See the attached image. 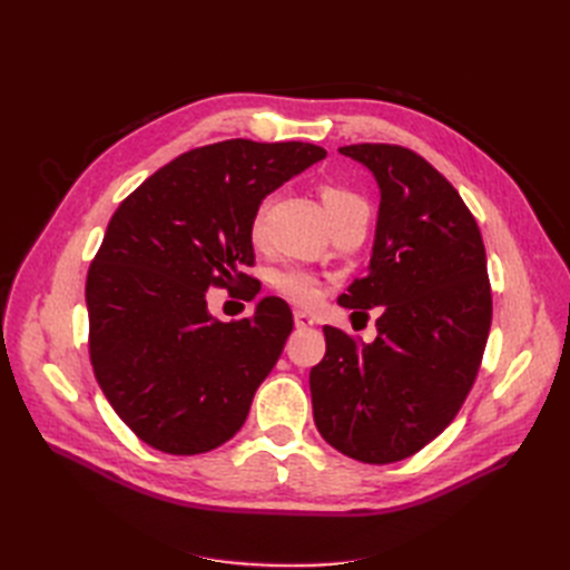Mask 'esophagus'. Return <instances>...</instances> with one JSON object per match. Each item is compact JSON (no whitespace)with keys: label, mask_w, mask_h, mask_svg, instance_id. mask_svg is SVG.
I'll use <instances>...</instances> for the list:
<instances>
[{"label":"esophagus","mask_w":570,"mask_h":570,"mask_svg":"<svg viewBox=\"0 0 570 570\" xmlns=\"http://www.w3.org/2000/svg\"><path fill=\"white\" fill-rule=\"evenodd\" d=\"M314 323H316V318H314L312 314L295 312V325H297V327H312Z\"/></svg>","instance_id":"esophagus-1"}]
</instances>
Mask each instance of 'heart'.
Segmentation results:
<instances>
[{
  "label": "heart",
  "instance_id": "heart-1",
  "mask_svg": "<svg viewBox=\"0 0 570 570\" xmlns=\"http://www.w3.org/2000/svg\"><path fill=\"white\" fill-rule=\"evenodd\" d=\"M321 202H323V209H325L327 218H331V223H335L337 218L347 216V214H354V212H366V202L361 199L354 189L337 185V183L321 185ZM262 216H264V209H258L254 216V223H252L254 237H258V233H262ZM273 283L289 302H295V304L308 306V304H314L321 295L314 275L304 268H297V266L275 273Z\"/></svg>",
  "mask_w": 570,
  "mask_h": 570
}]
</instances>
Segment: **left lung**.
I'll return each instance as SVG.
<instances>
[{
    "instance_id": "obj_1",
    "label": "left lung",
    "mask_w": 570,
    "mask_h": 570,
    "mask_svg": "<svg viewBox=\"0 0 570 570\" xmlns=\"http://www.w3.org/2000/svg\"><path fill=\"white\" fill-rule=\"evenodd\" d=\"M381 193L368 271L337 304L366 316L373 342L325 325V356L308 373L323 440L364 463L402 461L454 421L492 323L488 256L452 183L419 154L350 145Z\"/></svg>"
}]
</instances>
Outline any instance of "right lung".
Here are the masks:
<instances>
[{"mask_svg": "<svg viewBox=\"0 0 570 570\" xmlns=\"http://www.w3.org/2000/svg\"><path fill=\"white\" fill-rule=\"evenodd\" d=\"M321 159L306 142H216L159 168L111 216L85 285L90 358L120 421L154 450L209 452L247 421L292 312L264 297L252 318L220 323L206 289L247 281L258 206Z\"/></svg>", "mask_w": 570, "mask_h": 570, "instance_id": "right-lung-1", "label": "right lung"}]
</instances>
